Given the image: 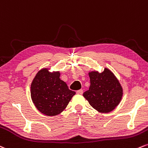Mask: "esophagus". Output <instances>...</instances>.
I'll return each instance as SVG.
<instances>
[{
  "instance_id": "obj_1",
  "label": "esophagus",
  "mask_w": 148,
  "mask_h": 148,
  "mask_svg": "<svg viewBox=\"0 0 148 148\" xmlns=\"http://www.w3.org/2000/svg\"><path fill=\"white\" fill-rule=\"evenodd\" d=\"M76 93H77V94L82 95V93H83V90H82V89L78 90V91H77V92H76Z\"/></svg>"
}]
</instances>
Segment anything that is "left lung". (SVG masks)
Returning a JSON list of instances; mask_svg holds the SVG:
<instances>
[{
  "mask_svg": "<svg viewBox=\"0 0 148 148\" xmlns=\"http://www.w3.org/2000/svg\"><path fill=\"white\" fill-rule=\"evenodd\" d=\"M88 75L91 85L83 96L98 112H112L119 105L123 96V88L119 79L107 68L102 73L91 71Z\"/></svg>",
  "mask_w": 148,
  "mask_h": 148,
  "instance_id": "8db88e82",
  "label": "left lung"
}]
</instances>
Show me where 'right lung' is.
Listing matches in <instances>:
<instances>
[{
    "instance_id": "1",
    "label": "right lung",
    "mask_w": 148,
    "mask_h": 148,
    "mask_svg": "<svg viewBox=\"0 0 148 148\" xmlns=\"http://www.w3.org/2000/svg\"><path fill=\"white\" fill-rule=\"evenodd\" d=\"M60 77V71L50 72L45 68L36 73L31 84L33 103L40 112L46 116L60 114L75 94Z\"/></svg>"
}]
</instances>
